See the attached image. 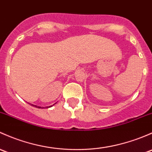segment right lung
I'll return each instance as SVG.
<instances>
[{
	"instance_id": "right-lung-1",
	"label": "right lung",
	"mask_w": 152,
	"mask_h": 152,
	"mask_svg": "<svg viewBox=\"0 0 152 152\" xmlns=\"http://www.w3.org/2000/svg\"><path fill=\"white\" fill-rule=\"evenodd\" d=\"M33 106H35V107H36V108H41V107H39V106H37V105H33ZM49 107H51V106H49Z\"/></svg>"
}]
</instances>
